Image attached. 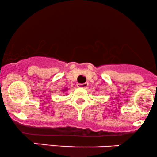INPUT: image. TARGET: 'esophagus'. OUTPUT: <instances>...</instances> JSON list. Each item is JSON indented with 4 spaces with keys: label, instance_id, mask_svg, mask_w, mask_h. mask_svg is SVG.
I'll list each match as a JSON object with an SVG mask.
<instances>
[{
    "label": "esophagus",
    "instance_id": "esophagus-1",
    "mask_svg": "<svg viewBox=\"0 0 157 157\" xmlns=\"http://www.w3.org/2000/svg\"><path fill=\"white\" fill-rule=\"evenodd\" d=\"M88 82H85V83L83 84H77V87L79 88H88Z\"/></svg>",
    "mask_w": 157,
    "mask_h": 157
}]
</instances>
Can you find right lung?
<instances>
[{
    "mask_svg": "<svg viewBox=\"0 0 157 157\" xmlns=\"http://www.w3.org/2000/svg\"><path fill=\"white\" fill-rule=\"evenodd\" d=\"M67 90V89H66V90Z\"/></svg>",
    "mask_w": 157,
    "mask_h": 157,
    "instance_id": "right-lung-1",
    "label": "right lung"
}]
</instances>
